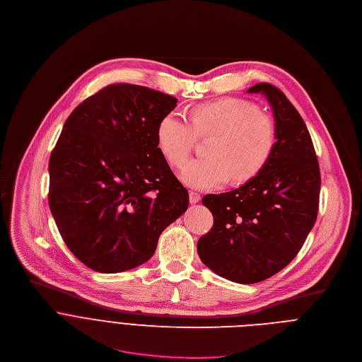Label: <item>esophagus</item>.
I'll return each instance as SVG.
<instances>
[{"label": "esophagus", "instance_id": "1", "mask_svg": "<svg viewBox=\"0 0 362 362\" xmlns=\"http://www.w3.org/2000/svg\"><path fill=\"white\" fill-rule=\"evenodd\" d=\"M201 199V195H199V192H197V191H189V202L191 204H197L198 201Z\"/></svg>", "mask_w": 362, "mask_h": 362}]
</instances>
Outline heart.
Instances as JSON below:
<instances>
[{
  "mask_svg": "<svg viewBox=\"0 0 362 362\" xmlns=\"http://www.w3.org/2000/svg\"><path fill=\"white\" fill-rule=\"evenodd\" d=\"M198 135H212L208 157L189 161L181 177L192 188L208 189L230 177L241 182L257 175L274 151L276 127L254 103L230 97L194 107L191 119L182 111H171L157 128L158 147L174 167L187 161Z\"/></svg>",
  "mask_w": 362,
  "mask_h": 362,
  "instance_id": "1",
  "label": "heart"
}]
</instances>
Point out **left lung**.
I'll list each match as a JSON object with an SVG mask.
<instances>
[{"label": "left lung", "mask_w": 362, "mask_h": 362, "mask_svg": "<svg viewBox=\"0 0 362 362\" xmlns=\"http://www.w3.org/2000/svg\"><path fill=\"white\" fill-rule=\"evenodd\" d=\"M248 93H262L272 107L274 151L243 187L202 198L214 226L197 244L209 269L240 284L264 281L296 258L315 224L321 188L314 144L296 107L268 83Z\"/></svg>", "instance_id": "1"}]
</instances>
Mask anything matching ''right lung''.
I'll use <instances>...</instances> for the list:
<instances>
[{
	"instance_id": "obj_1",
	"label": "right lung",
	"mask_w": 362,
	"mask_h": 362,
	"mask_svg": "<svg viewBox=\"0 0 362 362\" xmlns=\"http://www.w3.org/2000/svg\"><path fill=\"white\" fill-rule=\"evenodd\" d=\"M177 101L118 83L66 118L49 157L48 204L64 243L88 268L115 274L147 262L187 211L188 191L157 141Z\"/></svg>"
}]
</instances>
